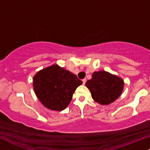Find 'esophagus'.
Returning a JSON list of instances; mask_svg holds the SVG:
<instances>
[{
	"mask_svg": "<svg viewBox=\"0 0 150 150\" xmlns=\"http://www.w3.org/2000/svg\"><path fill=\"white\" fill-rule=\"evenodd\" d=\"M86 83V79H84L83 80V84L85 85V83Z\"/></svg>",
	"mask_w": 150,
	"mask_h": 150,
	"instance_id": "esophagus-1",
	"label": "esophagus"
}]
</instances>
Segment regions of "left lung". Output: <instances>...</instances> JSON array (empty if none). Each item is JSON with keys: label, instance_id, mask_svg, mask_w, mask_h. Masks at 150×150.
<instances>
[{"label": "left lung", "instance_id": "obj_1", "mask_svg": "<svg viewBox=\"0 0 150 150\" xmlns=\"http://www.w3.org/2000/svg\"><path fill=\"white\" fill-rule=\"evenodd\" d=\"M124 85L122 79L106 71H95L86 83L94 101L103 106L114 102L121 95Z\"/></svg>", "mask_w": 150, "mask_h": 150}]
</instances>
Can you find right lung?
Wrapping results in <instances>:
<instances>
[{
  "mask_svg": "<svg viewBox=\"0 0 150 150\" xmlns=\"http://www.w3.org/2000/svg\"><path fill=\"white\" fill-rule=\"evenodd\" d=\"M33 81V89L40 102L48 109L57 111L68 106L76 89L83 83L76 75L57 64L40 70Z\"/></svg>",
  "mask_w": 150,
  "mask_h": 150,
  "instance_id": "right-lung-1",
  "label": "right lung"
}]
</instances>
